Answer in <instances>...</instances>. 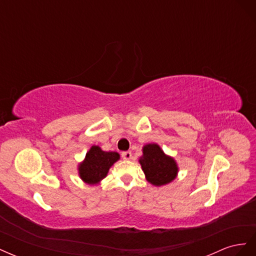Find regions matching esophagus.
I'll return each mask as SVG.
<instances>
[{
	"instance_id": "34e87169",
	"label": "esophagus",
	"mask_w": 256,
	"mask_h": 256,
	"mask_svg": "<svg viewBox=\"0 0 256 256\" xmlns=\"http://www.w3.org/2000/svg\"><path fill=\"white\" fill-rule=\"evenodd\" d=\"M122 157L124 160H131L132 159V154H131V152H122Z\"/></svg>"
}]
</instances>
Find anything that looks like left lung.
I'll return each mask as SVG.
<instances>
[{"instance_id":"obj_1","label":"left lung","mask_w":256,"mask_h":256,"mask_svg":"<svg viewBox=\"0 0 256 256\" xmlns=\"http://www.w3.org/2000/svg\"><path fill=\"white\" fill-rule=\"evenodd\" d=\"M140 164L146 175V180L154 186L168 184L177 174L175 161L166 156L157 144L144 146Z\"/></svg>"}]
</instances>
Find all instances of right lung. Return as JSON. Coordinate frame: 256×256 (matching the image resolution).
I'll list each match as a JSON object with an SVG mask.
<instances>
[{"instance_id": "right-lung-1", "label": "right lung", "mask_w": 256, "mask_h": 256, "mask_svg": "<svg viewBox=\"0 0 256 256\" xmlns=\"http://www.w3.org/2000/svg\"><path fill=\"white\" fill-rule=\"evenodd\" d=\"M120 159L115 152H104L98 146H92L79 168L82 180L88 184H97L106 176L109 168Z\"/></svg>"}]
</instances>
